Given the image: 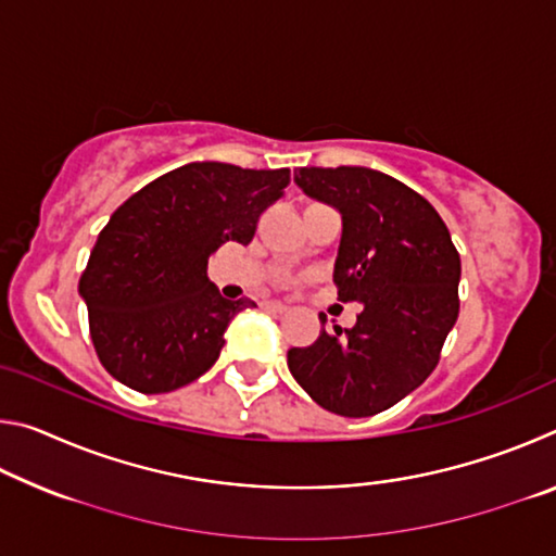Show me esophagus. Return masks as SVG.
Wrapping results in <instances>:
<instances>
[{
  "label": "esophagus",
  "mask_w": 556,
  "mask_h": 556,
  "mask_svg": "<svg viewBox=\"0 0 556 556\" xmlns=\"http://www.w3.org/2000/svg\"><path fill=\"white\" fill-rule=\"evenodd\" d=\"M265 308L267 312H275V314H287L289 306L285 304V301H265Z\"/></svg>",
  "instance_id": "esophagus-1"
}]
</instances>
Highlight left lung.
<instances>
[{"label":"left lung","mask_w":556,"mask_h":556,"mask_svg":"<svg viewBox=\"0 0 556 556\" xmlns=\"http://www.w3.org/2000/svg\"><path fill=\"white\" fill-rule=\"evenodd\" d=\"M294 181L341 211L333 285L338 299L361 301L363 312L353 328H324L316 343L291 348L287 365L324 409L372 417L439 365L458 318V250L434 205L388 174L304 166Z\"/></svg>","instance_id":"obj_1"}]
</instances>
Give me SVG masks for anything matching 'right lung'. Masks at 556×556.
Instances as JSON below:
<instances>
[{
  "label": "right lung",
  "instance_id": "obj_1",
  "mask_svg": "<svg viewBox=\"0 0 556 556\" xmlns=\"http://www.w3.org/2000/svg\"><path fill=\"white\" fill-rule=\"evenodd\" d=\"M289 181V168L195 162L112 213L78 281L92 345L112 378L159 394L213 368L225 328L255 301L220 296L205 275L208 257L228 240L250 244Z\"/></svg>",
  "mask_w": 556,
  "mask_h": 556
}]
</instances>
